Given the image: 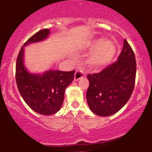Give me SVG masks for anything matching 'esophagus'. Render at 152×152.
<instances>
[{"label": "esophagus", "mask_w": 152, "mask_h": 152, "mask_svg": "<svg viewBox=\"0 0 152 152\" xmlns=\"http://www.w3.org/2000/svg\"><path fill=\"white\" fill-rule=\"evenodd\" d=\"M83 70H76V73H75V76H74V80H76V81H77V80H79V79H81L82 77H83Z\"/></svg>", "instance_id": "1"}]
</instances>
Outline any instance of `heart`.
Returning <instances> with one entry per match:
<instances>
[{
    "mask_svg": "<svg viewBox=\"0 0 152 152\" xmlns=\"http://www.w3.org/2000/svg\"><path fill=\"white\" fill-rule=\"evenodd\" d=\"M86 47L93 50L90 54L88 63L93 67H99L108 64L116 52V46L110 40L95 39L90 41Z\"/></svg>",
    "mask_w": 152,
    "mask_h": 152,
    "instance_id": "heart-1",
    "label": "heart"
}]
</instances>
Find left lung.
I'll use <instances>...</instances> for the list:
<instances>
[{
  "mask_svg": "<svg viewBox=\"0 0 152 152\" xmlns=\"http://www.w3.org/2000/svg\"><path fill=\"white\" fill-rule=\"evenodd\" d=\"M136 57L126 39L118 60L100 73L88 74L86 99L91 111L107 117L117 113L130 98L135 87Z\"/></svg>",
  "mask_w": 152,
  "mask_h": 152,
  "instance_id": "obj_1",
  "label": "left lung"
}]
</instances>
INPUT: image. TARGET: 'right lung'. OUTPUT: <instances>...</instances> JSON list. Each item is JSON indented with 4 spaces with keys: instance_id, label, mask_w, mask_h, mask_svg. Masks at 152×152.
<instances>
[{
    "instance_id": "obj_1",
    "label": "right lung",
    "mask_w": 152,
    "mask_h": 152,
    "mask_svg": "<svg viewBox=\"0 0 152 152\" xmlns=\"http://www.w3.org/2000/svg\"><path fill=\"white\" fill-rule=\"evenodd\" d=\"M50 33L40 30L24 43L16 63V82L22 98L30 108L42 115H51L61 109L66 88L73 82L75 70H48L42 75L28 73L23 64L24 46L43 41Z\"/></svg>"
}]
</instances>
